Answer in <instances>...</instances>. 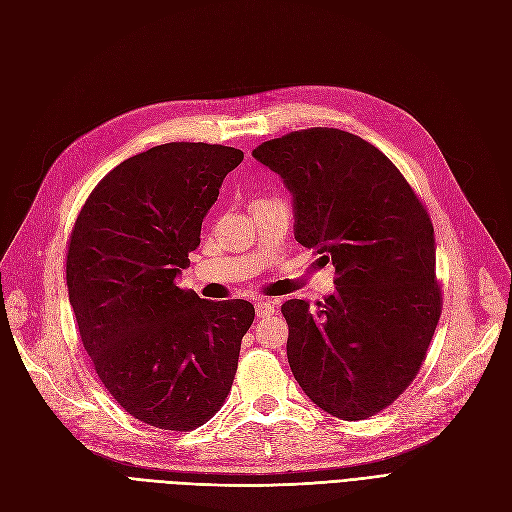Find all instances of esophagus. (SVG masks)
<instances>
[{
	"mask_svg": "<svg viewBox=\"0 0 512 512\" xmlns=\"http://www.w3.org/2000/svg\"><path fill=\"white\" fill-rule=\"evenodd\" d=\"M275 313V305L271 301H258L256 303V315L258 317H269Z\"/></svg>",
	"mask_w": 512,
	"mask_h": 512,
	"instance_id": "34e87169",
	"label": "esophagus"
}]
</instances>
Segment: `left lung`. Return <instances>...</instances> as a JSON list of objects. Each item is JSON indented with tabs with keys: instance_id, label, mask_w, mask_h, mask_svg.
<instances>
[{
	"instance_id": "left-lung-1",
	"label": "left lung",
	"mask_w": 512,
	"mask_h": 512,
	"mask_svg": "<svg viewBox=\"0 0 512 512\" xmlns=\"http://www.w3.org/2000/svg\"><path fill=\"white\" fill-rule=\"evenodd\" d=\"M252 156L290 190L296 241L337 275L315 307L281 305L292 375L334 417L375 415L415 379L443 307L428 211L390 158L347 131H294Z\"/></svg>"
}]
</instances>
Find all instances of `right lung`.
Segmentation results:
<instances>
[{"label":"right lung","instance_id":"1","mask_svg":"<svg viewBox=\"0 0 512 512\" xmlns=\"http://www.w3.org/2000/svg\"><path fill=\"white\" fill-rule=\"evenodd\" d=\"M243 152L171 142L112 169L86 199L67 250L80 339L116 402L154 428L188 432L231 392L248 301H205L175 284Z\"/></svg>","mask_w":512,"mask_h":512}]
</instances>
